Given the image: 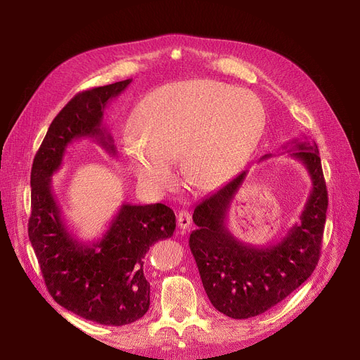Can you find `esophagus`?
<instances>
[{"label":"esophagus","mask_w":360,"mask_h":360,"mask_svg":"<svg viewBox=\"0 0 360 360\" xmlns=\"http://www.w3.org/2000/svg\"><path fill=\"white\" fill-rule=\"evenodd\" d=\"M176 220H178V226L181 229H188L191 226V214H190V212H186V210H181L178 213Z\"/></svg>","instance_id":"obj_1"}]
</instances>
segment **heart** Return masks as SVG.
I'll return each instance as SVG.
<instances>
[{
  "mask_svg": "<svg viewBox=\"0 0 360 360\" xmlns=\"http://www.w3.org/2000/svg\"><path fill=\"white\" fill-rule=\"evenodd\" d=\"M264 125V106L248 90L214 80L170 83L139 103L137 134L124 139V153L132 174L151 190L174 185L172 160L181 159L188 182L217 186L250 159Z\"/></svg>",
  "mask_w": 360,
  "mask_h": 360,
  "instance_id": "heart-1",
  "label": "heart"
}]
</instances>
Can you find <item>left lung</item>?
<instances>
[{"mask_svg": "<svg viewBox=\"0 0 360 360\" xmlns=\"http://www.w3.org/2000/svg\"><path fill=\"white\" fill-rule=\"evenodd\" d=\"M290 144L288 151L307 167L312 188L300 223L293 224L280 242L254 247L235 238L226 226L247 170L202 198L193 214L198 228L190 235V248L204 290L219 312L233 319L257 316L276 307L308 280L319 259L328 194L318 147L307 139Z\"/></svg>", "mask_w": 360, "mask_h": 360, "instance_id": "obj_1", "label": "left lung"}]
</instances>
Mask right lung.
I'll return each mask as SVG.
<instances>
[{"instance_id": "add662e5", "label": "right lung", "mask_w": 360, "mask_h": 360, "mask_svg": "<svg viewBox=\"0 0 360 360\" xmlns=\"http://www.w3.org/2000/svg\"><path fill=\"white\" fill-rule=\"evenodd\" d=\"M129 83L131 79L75 94L49 125L30 174L29 239L51 296L75 315L115 327L134 323L148 311L143 258L151 245L174 235L175 213L160 202H124L102 239L87 243L70 232L51 178L61 167L68 144L79 139H93L117 155L102 122L103 112Z\"/></svg>"}]
</instances>
